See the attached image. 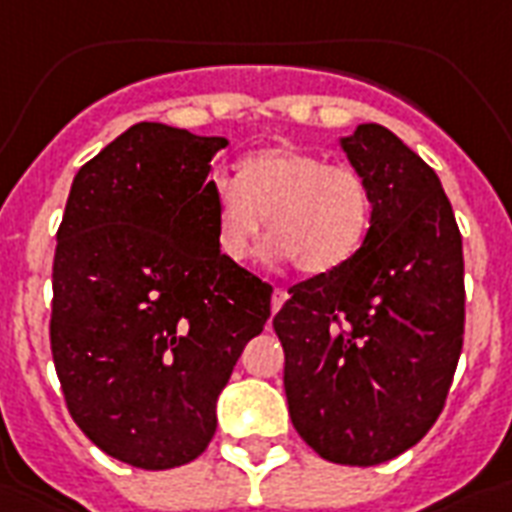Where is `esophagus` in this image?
<instances>
[{
    "mask_svg": "<svg viewBox=\"0 0 512 512\" xmlns=\"http://www.w3.org/2000/svg\"><path fill=\"white\" fill-rule=\"evenodd\" d=\"M287 298H290V295H287V290H284V287H276V290H273V295H271V311H273V314H276V311L284 306V300H287Z\"/></svg>",
    "mask_w": 512,
    "mask_h": 512,
    "instance_id": "34e87169",
    "label": "esophagus"
}]
</instances>
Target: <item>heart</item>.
<instances>
[{"label":"heart","mask_w":512,"mask_h":512,"mask_svg":"<svg viewBox=\"0 0 512 512\" xmlns=\"http://www.w3.org/2000/svg\"><path fill=\"white\" fill-rule=\"evenodd\" d=\"M217 247L241 263L260 241L263 222L273 252L303 273H330L357 255L370 228V190L360 171L327 166L298 147H268L244 158L239 179L214 177Z\"/></svg>","instance_id":"b5f03b06"}]
</instances>
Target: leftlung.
I'll use <instances>...</instances> for the list:
<instances>
[{
    "label": "left lung",
    "mask_w": 512,
    "mask_h": 512,
    "mask_svg": "<svg viewBox=\"0 0 512 512\" xmlns=\"http://www.w3.org/2000/svg\"><path fill=\"white\" fill-rule=\"evenodd\" d=\"M370 190L357 255L290 287L273 317L298 435L322 459L389 462L438 421L464 335L462 233L435 171L389 128L343 136Z\"/></svg>",
    "instance_id": "1"
}]
</instances>
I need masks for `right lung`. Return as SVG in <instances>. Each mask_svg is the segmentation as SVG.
Here are the masks:
<instances>
[{"label": "right lung", "instance_id": "add662e5", "mask_svg": "<svg viewBox=\"0 0 512 512\" xmlns=\"http://www.w3.org/2000/svg\"><path fill=\"white\" fill-rule=\"evenodd\" d=\"M225 144L136 123L69 190L50 349L77 427L131 467L169 470L204 454L217 397L271 317V284L214 236L209 171Z\"/></svg>", "mask_w": 512, "mask_h": 512}]
</instances>
